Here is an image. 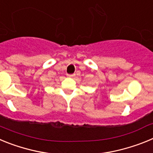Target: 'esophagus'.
Wrapping results in <instances>:
<instances>
[{
    "mask_svg": "<svg viewBox=\"0 0 153 153\" xmlns=\"http://www.w3.org/2000/svg\"><path fill=\"white\" fill-rule=\"evenodd\" d=\"M67 76H68L69 77H74V76H75V74H67Z\"/></svg>",
    "mask_w": 153,
    "mask_h": 153,
    "instance_id": "1",
    "label": "esophagus"
}]
</instances>
